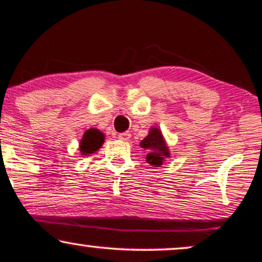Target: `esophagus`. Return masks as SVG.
<instances>
[{"mask_svg":"<svg viewBox=\"0 0 262 262\" xmlns=\"http://www.w3.org/2000/svg\"><path fill=\"white\" fill-rule=\"evenodd\" d=\"M130 133H129V132H125V133H122V134H119L118 135V138L121 140H123V141H128L129 139H130Z\"/></svg>","mask_w":262,"mask_h":262,"instance_id":"obj_1","label":"esophagus"}]
</instances>
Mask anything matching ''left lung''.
Masks as SVG:
<instances>
[{
	"label": "left lung",
	"mask_w": 262,
	"mask_h": 262,
	"mask_svg": "<svg viewBox=\"0 0 262 262\" xmlns=\"http://www.w3.org/2000/svg\"><path fill=\"white\" fill-rule=\"evenodd\" d=\"M140 146L148 151L146 162L155 167H160L165 159L171 156L166 140L158 127L149 129V134L140 141Z\"/></svg>",
	"instance_id": "1"
}]
</instances>
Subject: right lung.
I'll use <instances>...</instances> for the list:
<instances>
[{
  "instance_id": "right-lung-1",
  "label": "right lung",
  "mask_w": 262,
  "mask_h": 262,
  "mask_svg": "<svg viewBox=\"0 0 262 262\" xmlns=\"http://www.w3.org/2000/svg\"><path fill=\"white\" fill-rule=\"evenodd\" d=\"M104 143V134L96 128L87 129L83 133L82 139L80 141V152L82 155L93 154L101 148L102 144Z\"/></svg>"
}]
</instances>
